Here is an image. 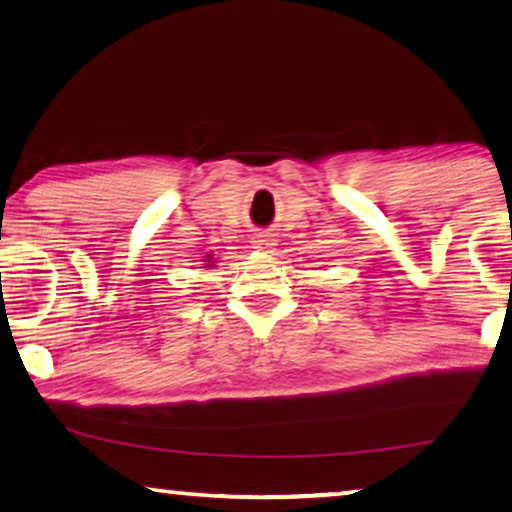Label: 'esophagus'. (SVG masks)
<instances>
[{
    "instance_id": "obj_1",
    "label": "esophagus",
    "mask_w": 512,
    "mask_h": 512,
    "mask_svg": "<svg viewBox=\"0 0 512 512\" xmlns=\"http://www.w3.org/2000/svg\"><path fill=\"white\" fill-rule=\"evenodd\" d=\"M271 246H276V243H273V236H271V234L259 232V234L253 236V248H257V250H269Z\"/></svg>"
}]
</instances>
